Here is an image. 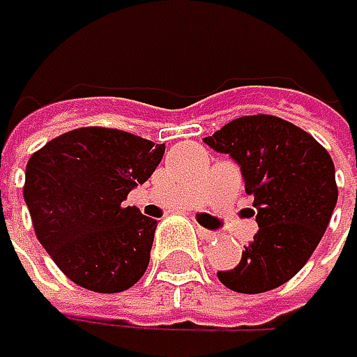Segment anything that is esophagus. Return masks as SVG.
Returning <instances> with one entry per match:
<instances>
[{"instance_id":"34e87169","label":"esophagus","mask_w":357,"mask_h":357,"mask_svg":"<svg viewBox=\"0 0 357 357\" xmlns=\"http://www.w3.org/2000/svg\"><path fill=\"white\" fill-rule=\"evenodd\" d=\"M197 234H199V238H202V240H206V242H212V240H216V238H218V234H216V231H208V229H204V227H197Z\"/></svg>"}]
</instances>
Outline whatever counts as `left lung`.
Wrapping results in <instances>:
<instances>
[{"instance_id": "left-lung-1", "label": "left lung", "mask_w": 357, "mask_h": 357, "mask_svg": "<svg viewBox=\"0 0 357 357\" xmlns=\"http://www.w3.org/2000/svg\"><path fill=\"white\" fill-rule=\"evenodd\" d=\"M204 143L240 166L246 193L255 195L259 225L238 267L218 271V280L244 294L286 284L314 255L337 206L328 151L305 130L273 115L238 117Z\"/></svg>"}]
</instances>
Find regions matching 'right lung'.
Instances as JSON below:
<instances>
[{"label": "right lung", "mask_w": 357, "mask_h": 357, "mask_svg": "<svg viewBox=\"0 0 357 357\" xmlns=\"http://www.w3.org/2000/svg\"><path fill=\"white\" fill-rule=\"evenodd\" d=\"M166 145L113 128H77L31 155L24 204L39 244L92 292H121L147 271L158 220L123 206L160 166Z\"/></svg>", "instance_id": "obj_1"}]
</instances>
